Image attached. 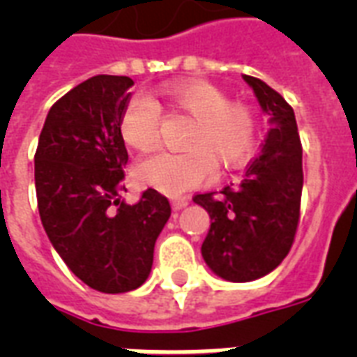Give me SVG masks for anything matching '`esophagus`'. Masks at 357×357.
Listing matches in <instances>:
<instances>
[{
  "label": "esophagus",
  "mask_w": 357,
  "mask_h": 357,
  "mask_svg": "<svg viewBox=\"0 0 357 357\" xmlns=\"http://www.w3.org/2000/svg\"><path fill=\"white\" fill-rule=\"evenodd\" d=\"M189 206V198H185V196H179V198H172V207L176 211L179 209H183V207Z\"/></svg>",
  "instance_id": "obj_1"
}]
</instances>
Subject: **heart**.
I'll return each mask as SVG.
<instances>
[{
	"mask_svg": "<svg viewBox=\"0 0 357 357\" xmlns=\"http://www.w3.org/2000/svg\"><path fill=\"white\" fill-rule=\"evenodd\" d=\"M165 102L195 119L183 153L159 151L140 159L135 178L165 195H179L198 187L218 168H235L250 157L255 144V119L248 107L231 103L229 96L207 81H176L157 91L151 100L135 96L120 114L119 129L126 144L150 150L159 139V107Z\"/></svg>",
	"mask_w": 357,
	"mask_h": 357,
	"instance_id": "obj_1",
	"label": "heart"
}]
</instances>
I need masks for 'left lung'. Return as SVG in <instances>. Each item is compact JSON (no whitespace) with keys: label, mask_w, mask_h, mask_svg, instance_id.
I'll use <instances>...</instances> for the list:
<instances>
[{"label":"left lung","mask_w":357,"mask_h":357,"mask_svg":"<svg viewBox=\"0 0 357 357\" xmlns=\"http://www.w3.org/2000/svg\"><path fill=\"white\" fill-rule=\"evenodd\" d=\"M271 129L237 183L192 200L211 217L202 255L217 276L252 282L276 268L293 246L302 198V144L293 107L265 81L244 75Z\"/></svg>","instance_id":"left-lung-1"}]
</instances>
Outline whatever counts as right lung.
<instances>
[{
	"label": "right lung",
	"instance_id": "obj_1",
	"mask_svg": "<svg viewBox=\"0 0 357 357\" xmlns=\"http://www.w3.org/2000/svg\"><path fill=\"white\" fill-rule=\"evenodd\" d=\"M133 79L94 75L53 103L35 153L42 226L68 268L100 293H128L150 276L170 204L148 189L120 198L128 150L119 122Z\"/></svg>",
	"mask_w": 357,
	"mask_h": 357
}]
</instances>
